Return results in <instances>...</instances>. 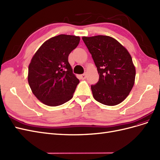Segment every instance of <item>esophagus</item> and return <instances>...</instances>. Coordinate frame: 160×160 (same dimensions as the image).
<instances>
[{
	"instance_id": "34e87169",
	"label": "esophagus",
	"mask_w": 160,
	"mask_h": 160,
	"mask_svg": "<svg viewBox=\"0 0 160 160\" xmlns=\"http://www.w3.org/2000/svg\"><path fill=\"white\" fill-rule=\"evenodd\" d=\"M80 78H81V79L84 80L86 78H87V74H86V73H83V74L80 75Z\"/></svg>"
}]
</instances>
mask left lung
<instances>
[{"label": "left lung", "instance_id": "8db88e82", "mask_svg": "<svg viewBox=\"0 0 160 160\" xmlns=\"http://www.w3.org/2000/svg\"><path fill=\"white\" fill-rule=\"evenodd\" d=\"M82 40L99 74L98 82L91 85L94 99L109 106L122 103L132 90L136 75L130 53L108 36H84Z\"/></svg>", "mask_w": 160, "mask_h": 160}]
</instances>
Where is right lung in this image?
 <instances>
[{
  "label": "right lung",
  "instance_id": "obj_1",
  "mask_svg": "<svg viewBox=\"0 0 160 160\" xmlns=\"http://www.w3.org/2000/svg\"><path fill=\"white\" fill-rule=\"evenodd\" d=\"M79 36L60 34L44 42L28 67V83L44 104L55 107L73 97L79 80L72 72L68 56L80 42Z\"/></svg>",
  "mask_w": 160,
  "mask_h": 160
}]
</instances>
